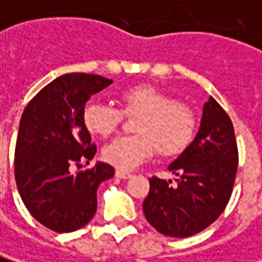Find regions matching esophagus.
<instances>
[{
  "label": "esophagus",
  "mask_w": 262,
  "mask_h": 262,
  "mask_svg": "<svg viewBox=\"0 0 262 262\" xmlns=\"http://www.w3.org/2000/svg\"><path fill=\"white\" fill-rule=\"evenodd\" d=\"M116 176L117 178H120V179H129V178H132V175L129 172H124L122 169H117Z\"/></svg>",
  "instance_id": "obj_1"
}]
</instances>
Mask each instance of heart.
Instances as JSON below:
<instances>
[{"label": "heart", "instance_id": "obj_1", "mask_svg": "<svg viewBox=\"0 0 262 262\" xmlns=\"http://www.w3.org/2000/svg\"><path fill=\"white\" fill-rule=\"evenodd\" d=\"M120 108L90 101L83 110V123L93 136L106 138L123 122V115L136 117L138 135L119 136L103 147V159L123 170L139 166L155 150L165 158L182 154L196 130V116L192 108L161 90L149 86L126 89L119 96Z\"/></svg>", "mask_w": 262, "mask_h": 262}]
</instances>
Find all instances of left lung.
Wrapping results in <instances>:
<instances>
[{
    "label": "left lung",
    "mask_w": 262,
    "mask_h": 262,
    "mask_svg": "<svg viewBox=\"0 0 262 262\" xmlns=\"http://www.w3.org/2000/svg\"><path fill=\"white\" fill-rule=\"evenodd\" d=\"M238 146L227 112L213 97L204 104L198 135L169 170L176 183L149 179L143 201L147 222L168 236L185 238L209 227L227 208L235 183Z\"/></svg>",
    "instance_id": "left-lung-1"
}]
</instances>
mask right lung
Returning <instances> with one entry per match:
<instances>
[{"mask_svg":"<svg viewBox=\"0 0 262 262\" xmlns=\"http://www.w3.org/2000/svg\"><path fill=\"white\" fill-rule=\"evenodd\" d=\"M113 81L96 74L69 73L41 89L27 104L19 120L14 173L28 212L56 232L84 227L97 209V188L115 175L92 161L97 147L83 123L87 100Z\"/></svg>","mask_w":262,"mask_h":262,"instance_id":"right-lung-1","label":"right lung"}]
</instances>
